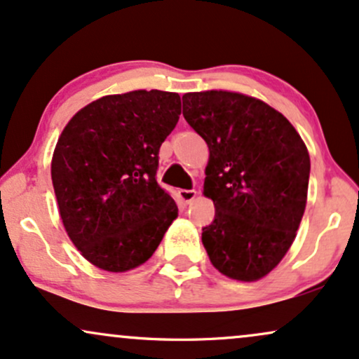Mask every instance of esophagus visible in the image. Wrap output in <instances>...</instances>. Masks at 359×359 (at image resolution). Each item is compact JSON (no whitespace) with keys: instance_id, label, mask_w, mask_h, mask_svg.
<instances>
[{"instance_id":"34e87169","label":"esophagus","mask_w":359,"mask_h":359,"mask_svg":"<svg viewBox=\"0 0 359 359\" xmlns=\"http://www.w3.org/2000/svg\"><path fill=\"white\" fill-rule=\"evenodd\" d=\"M178 198L181 200V203L188 205V203H191V201L196 198V191H195V189H180Z\"/></svg>"}]
</instances>
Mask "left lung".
<instances>
[{
    "label": "left lung",
    "instance_id": "8db88e82",
    "mask_svg": "<svg viewBox=\"0 0 359 359\" xmlns=\"http://www.w3.org/2000/svg\"><path fill=\"white\" fill-rule=\"evenodd\" d=\"M183 116L210 151L203 195L215 220L201 233L210 262L229 279H262L287 254L304 215V141L279 111L240 92H188Z\"/></svg>",
    "mask_w": 359,
    "mask_h": 359
}]
</instances>
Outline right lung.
<instances>
[{
  "instance_id": "1",
  "label": "right lung",
  "mask_w": 359,
  "mask_h": 359,
  "mask_svg": "<svg viewBox=\"0 0 359 359\" xmlns=\"http://www.w3.org/2000/svg\"><path fill=\"white\" fill-rule=\"evenodd\" d=\"M180 114L176 92L133 90L87 104L63 128L52 156L58 213L95 267L119 273L142 265L178 217L156 170Z\"/></svg>"
}]
</instances>
